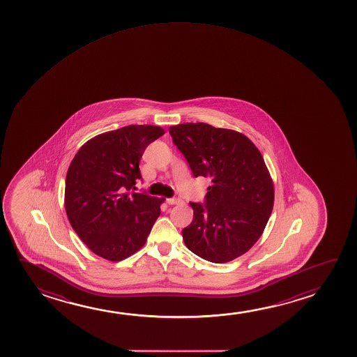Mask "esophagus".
Wrapping results in <instances>:
<instances>
[{
    "instance_id": "1",
    "label": "esophagus",
    "mask_w": 357,
    "mask_h": 357,
    "mask_svg": "<svg viewBox=\"0 0 357 357\" xmlns=\"http://www.w3.org/2000/svg\"><path fill=\"white\" fill-rule=\"evenodd\" d=\"M166 201L168 205H179L183 202L179 197H171V199H167Z\"/></svg>"
}]
</instances>
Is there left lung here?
Masks as SVG:
<instances>
[{
	"label": "left lung",
	"mask_w": 357,
	"mask_h": 357,
	"mask_svg": "<svg viewBox=\"0 0 357 357\" xmlns=\"http://www.w3.org/2000/svg\"><path fill=\"white\" fill-rule=\"evenodd\" d=\"M169 134L194 176L212 178L205 204L190 202L194 218L181 231L186 248L213 264L244 255L273 210V181L259 149L241 132L206 123L173 126Z\"/></svg>",
	"instance_id": "left-lung-1"
}]
</instances>
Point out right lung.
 Wrapping results in <instances>:
<instances>
[{"label":"right lung","mask_w":357,"mask_h":357,"mask_svg":"<svg viewBox=\"0 0 357 357\" xmlns=\"http://www.w3.org/2000/svg\"><path fill=\"white\" fill-rule=\"evenodd\" d=\"M163 134L155 126L103 132L85 142L70 162L64 189L67 217L100 257L117 262L135 254L161 215L165 199L132 190L142 179V153Z\"/></svg>","instance_id":"1"}]
</instances>
